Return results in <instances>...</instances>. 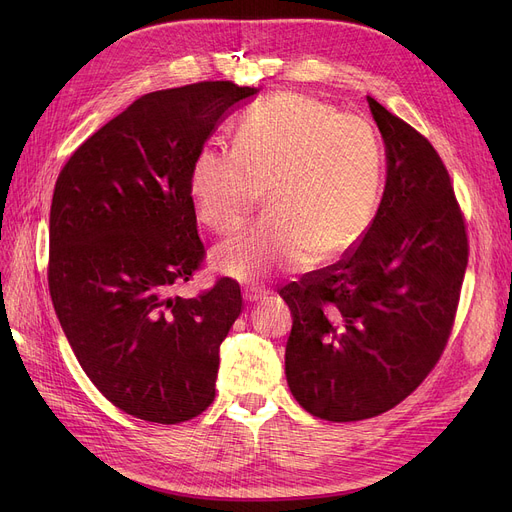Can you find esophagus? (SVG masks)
I'll return each instance as SVG.
<instances>
[{
  "label": "esophagus",
  "instance_id": "34e87169",
  "mask_svg": "<svg viewBox=\"0 0 512 512\" xmlns=\"http://www.w3.org/2000/svg\"><path fill=\"white\" fill-rule=\"evenodd\" d=\"M261 299H265V292H261V290H245V301L247 303H257Z\"/></svg>",
  "mask_w": 512,
  "mask_h": 512
}]
</instances>
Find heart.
<instances>
[{
	"label": "heart",
	"instance_id": "heart-1",
	"mask_svg": "<svg viewBox=\"0 0 512 512\" xmlns=\"http://www.w3.org/2000/svg\"><path fill=\"white\" fill-rule=\"evenodd\" d=\"M384 182L375 128L315 97L265 99L238 124L236 147L203 145L191 168L197 218L232 234L267 188L270 213L215 253L232 278L255 280L351 251L373 222Z\"/></svg>",
	"mask_w": 512,
	"mask_h": 512
}]
</instances>
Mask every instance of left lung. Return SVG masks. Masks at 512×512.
Masks as SVG:
<instances>
[{"mask_svg":"<svg viewBox=\"0 0 512 512\" xmlns=\"http://www.w3.org/2000/svg\"><path fill=\"white\" fill-rule=\"evenodd\" d=\"M388 157L382 203L344 257L290 282L286 380L313 417H378L413 394L450 338L469 261L465 215L444 161L367 97Z\"/></svg>","mask_w":512,"mask_h":512,"instance_id":"1","label":"left lung"}]
</instances>
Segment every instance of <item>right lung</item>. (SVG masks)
I'll return each mask as SVG.
<instances>
[{
    "label": "right lung",
    "instance_id": "1",
    "mask_svg": "<svg viewBox=\"0 0 512 512\" xmlns=\"http://www.w3.org/2000/svg\"><path fill=\"white\" fill-rule=\"evenodd\" d=\"M257 91L203 80L147 93L91 134L56 180L51 303L89 380L132 417L174 425L215 398L242 294L232 278L193 299L176 294L205 261L191 168L218 122Z\"/></svg>",
    "mask_w": 512,
    "mask_h": 512
}]
</instances>
